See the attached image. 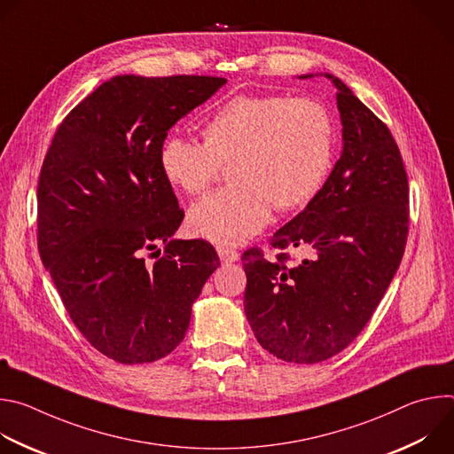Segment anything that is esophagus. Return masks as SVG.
I'll list each match as a JSON object with an SVG mask.
<instances>
[{
  "label": "esophagus",
  "mask_w": 454,
  "mask_h": 454,
  "mask_svg": "<svg viewBox=\"0 0 454 454\" xmlns=\"http://www.w3.org/2000/svg\"><path fill=\"white\" fill-rule=\"evenodd\" d=\"M217 253H219V258L221 262L224 264H231V262H237L239 261V253L231 247H224V246H219L217 247Z\"/></svg>",
  "instance_id": "1"
}]
</instances>
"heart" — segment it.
Listing matches in <instances>:
<instances>
[{"mask_svg":"<svg viewBox=\"0 0 454 454\" xmlns=\"http://www.w3.org/2000/svg\"><path fill=\"white\" fill-rule=\"evenodd\" d=\"M203 140L168 137L160 170L172 186L198 196L228 163L231 184L193 205L188 228L233 246L261 231L273 207L293 210L314 196L331 167L334 127L316 100L237 95L208 116Z\"/></svg>","mask_w":454,"mask_h":454,"instance_id":"heart-1","label":"heart"}]
</instances>
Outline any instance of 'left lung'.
Returning a JSON list of instances; mask_svg holds the SVG:
<instances>
[{
  "label": "left lung",
  "mask_w": 454,
  "mask_h": 454,
  "mask_svg": "<svg viewBox=\"0 0 454 454\" xmlns=\"http://www.w3.org/2000/svg\"><path fill=\"white\" fill-rule=\"evenodd\" d=\"M343 151L325 184L271 239L301 246L309 258L286 266L261 249L242 254L244 312L270 354L314 364L347 348L364 329L403 261L408 237V176L387 129L331 74ZM312 74L300 79H310Z\"/></svg>",
  "instance_id": "8db88e82"
}]
</instances>
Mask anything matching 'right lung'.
I'll return each instance as SVG.
<instances>
[{
    "label": "right lung",
    "instance_id": "add662e5",
    "mask_svg": "<svg viewBox=\"0 0 454 454\" xmlns=\"http://www.w3.org/2000/svg\"><path fill=\"white\" fill-rule=\"evenodd\" d=\"M226 79L116 75L62 120L37 184V246L81 334L123 364L153 363L184 338L219 268L205 240L172 235L183 210L158 163L170 127ZM160 241L166 251L143 258Z\"/></svg>",
    "mask_w": 454,
    "mask_h": 454
}]
</instances>
